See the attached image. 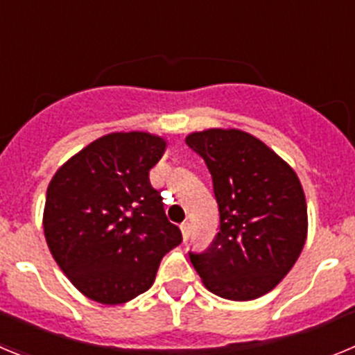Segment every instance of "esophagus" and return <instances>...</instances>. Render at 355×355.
Wrapping results in <instances>:
<instances>
[{
    "label": "esophagus",
    "instance_id": "obj_1",
    "mask_svg": "<svg viewBox=\"0 0 355 355\" xmlns=\"http://www.w3.org/2000/svg\"><path fill=\"white\" fill-rule=\"evenodd\" d=\"M190 222H183V224H181V233H183V241H187L188 240V236H190Z\"/></svg>",
    "mask_w": 355,
    "mask_h": 355
}]
</instances>
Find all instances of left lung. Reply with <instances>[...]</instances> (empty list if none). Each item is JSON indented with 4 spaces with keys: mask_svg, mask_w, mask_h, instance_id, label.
<instances>
[{
    "mask_svg": "<svg viewBox=\"0 0 355 355\" xmlns=\"http://www.w3.org/2000/svg\"><path fill=\"white\" fill-rule=\"evenodd\" d=\"M211 174L220 231L190 261L211 293L252 300L281 283L307 234L304 190L293 168L270 147L238 130L187 137Z\"/></svg>",
    "mask_w": 355,
    "mask_h": 355,
    "instance_id": "8db88e82",
    "label": "left lung"
}]
</instances>
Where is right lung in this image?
I'll return each mask as SVG.
<instances>
[{
	"mask_svg": "<svg viewBox=\"0 0 355 355\" xmlns=\"http://www.w3.org/2000/svg\"><path fill=\"white\" fill-rule=\"evenodd\" d=\"M165 140L131 131L97 139L53 175L44 234L71 283L96 302L122 304L155 283L162 258L183 241L149 171Z\"/></svg>",
	"mask_w": 355,
	"mask_h": 355,
	"instance_id": "add662e5",
	"label": "right lung"
}]
</instances>
